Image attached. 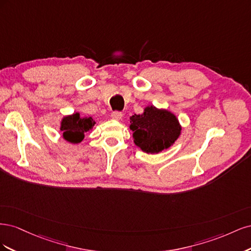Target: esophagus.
<instances>
[{
	"instance_id": "34e87169",
	"label": "esophagus",
	"mask_w": 251,
	"mask_h": 251,
	"mask_svg": "<svg viewBox=\"0 0 251 251\" xmlns=\"http://www.w3.org/2000/svg\"><path fill=\"white\" fill-rule=\"evenodd\" d=\"M111 117L115 120H119V119H121V117H123V113L119 111H114L111 114Z\"/></svg>"
}]
</instances>
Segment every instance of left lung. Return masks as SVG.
Segmentation results:
<instances>
[{
	"label": "left lung",
	"mask_w": 251,
	"mask_h": 251,
	"mask_svg": "<svg viewBox=\"0 0 251 251\" xmlns=\"http://www.w3.org/2000/svg\"><path fill=\"white\" fill-rule=\"evenodd\" d=\"M130 128L136 146L151 154L169 149L181 132L178 119L174 114L158 110L153 105L144 109L141 115H133Z\"/></svg>",
	"instance_id": "left-lung-1"
}]
</instances>
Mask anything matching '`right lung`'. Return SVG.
<instances>
[{
  "instance_id": "1",
  "label": "right lung",
  "mask_w": 251,
  "mask_h": 251,
  "mask_svg": "<svg viewBox=\"0 0 251 251\" xmlns=\"http://www.w3.org/2000/svg\"><path fill=\"white\" fill-rule=\"evenodd\" d=\"M95 121L92 117H80L79 113H75L71 116L64 117L60 125V131L64 138L71 143H79L85 133L92 128Z\"/></svg>"
}]
</instances>
